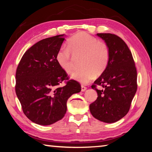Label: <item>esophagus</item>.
Wrapping results in <instances>:
<instances>
[{
    "mask_svg": "<svg viewBox=\"0 0 152 152\" xmlns=\"http://www.w3.org/2000/svg\"><path fill=\"white\" fill-rule=\"evenodd\" d=\"M86 89H87L86 87L84 86H81V91H82V92H84V91H86Z\"/></svg>",
    "mask_w": 152,
    "mask_h": 152,
    "instance_id": "obj_1",
    "label": "esophagus"
}]
</instances>
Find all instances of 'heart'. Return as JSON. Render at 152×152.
<instances>
[{
  "label": "heart",
  "mask_w": 152,
  "mask_h": 152,
  "mask_svg": "<svg viewBox=\"0 0 152 152\" xmlns=\"http://www.w3.org/2000/svg\"><path fill=\"white\" fill-rule=\"evenodd\" d=\"M74 57L82 56L80 61L81 69L72 74V78L82 84H87L107 68L110 59V51L106 43L85 32L74 35L67 43V48H61L56 53V61L66 74L72 71Z\"/></svg>",
  "instance_id": "b5f03b06"
}]
</instances>
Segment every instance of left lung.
<instances>
[{
	"instance_id": "left-lung-1",
	"label": "left lung",
	"mask_w": 152,
	"mask_h": 152,
	"mask_svg": "<svg viewBox=\"0 0 152 152\" xmlns=\"http://www.w3.org/2000/svg\"><path fill=\"white\" fill-rule=\"evenodd\" d=\"M108 45L109 64L94 82L96 101L90 104V111L95 119L104 123L117 122L124 117L130 109L137 91V70L132 52L124 41L111 33H97ZM102 86L98 90L96 85Z\"/></svg>"
}]
</instances>
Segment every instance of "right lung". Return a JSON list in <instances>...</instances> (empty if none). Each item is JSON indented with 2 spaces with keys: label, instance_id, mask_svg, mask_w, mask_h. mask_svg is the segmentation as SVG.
I'll return each mask as SVG.
<instances>
[{
  "label": "right lung",
  "instance_id": "add662e5",
  "mask_svg": "<svg viewBox=\"0 0 152 152\" xmlns=\"http://www.w3.org/2000/svg\"><path fill=\"white\" fill-rule=\"evenodd\" d=\"M64 34L39 41L26 51L16 72L15 92L26 117L40 125L61 120L67 110V101L81 91L78 82L68 79L56 61V53L64 41Z\"/></svg>",
  "mask_w": 152,
  "mask_h": 152
}]
</instances>
